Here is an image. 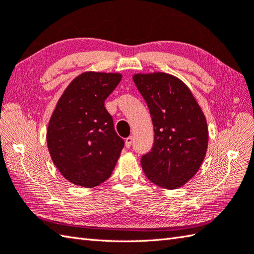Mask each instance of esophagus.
Returning <instances> with one entry per match:
<instances>
[{
  "mask_svg": "<svg viewBox=\"0 0 254 254\" xmlns=\"http://www.w3.org/2000/svg\"><path fill=\"white\" fill-rule=\"evenodd\" d=\"M132 142H133V136H128L126 138V147H130L132 145Z\"/></svg>",
  "mask_w": 254,
  "mask_h": 254,
  "instance_id": "esophagus-1",
  "label": "esophagus"
}]
</instances>
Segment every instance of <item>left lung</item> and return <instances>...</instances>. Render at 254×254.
I'll return each instance as SVG.
<instances>
[{
  "label": "left lung",
  "mask_w": 254,
  "mask_h": 254,
  "mask_svg": "<svg viewBox=\"0 0 254 254\" xmlns=\"http://www.w3.org/2000/svg\"><path fill=\"white\" fill-rule=\"evenodd\" d=\"M133 81L150 109L155 134L142 168L155 185L176 190L195 176L206 156L205 114L190 89L173 74L135 73Z\"/></svg>",
  "instance_id": "obj_1"
}]
</instances>
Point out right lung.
I'll list each match as a JSON object with an SVG mask.
<instances>
[{
  "label": "right lung",
  "instance_id": "1",
  "mask_svg": "<svg viewBox=\"0 0 254 254\" xmlns=\"http://www.w3.org/2000/svg\"><path fill=\"white\" fill-rule=\"evenodd\" d=\"M118 72L84 71L64 89L47 127V146L62 175L92 188L111 176L124 141L104 100L121 81Z\"/></svg>",
  "mask_w": 254,
  "mask_h": 254
}]
</instances>
